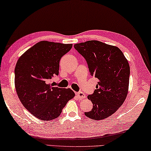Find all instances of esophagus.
<instances>
[{
    "label": "esophagus",
    "instance_id": "1",
    "mask_svg": "<svg viewBox=\"0 0 151 151\" xmlns=\"http://www.w3.org/2000/svg\"><path fill=\"white\" fill-rule=\"evenodd\" d=\"M76 94L78 96V97L79 98H81V99H83V98H86V96L84 93H83V92H76Z\"/></svg>",
    "mask_w": 151,
    "mask_h": 151
}]
</instances>
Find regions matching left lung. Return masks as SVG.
<instances>
[{
	"label": "left lung",
	"mask_w": 151,
	"mask_h": 151,
	"mask_svg": "<svg viewBox=\"0 0 151 151\" xmlns=\"http://www.w3.org/2000/svg\"><path fill=\"white\" fill-rule=\"evenodd\" d=\"M85 58L92 76L99 81L88 98L93 108L85 112L93 120L110 116L122 106L128 92L130 66L120 49L98 41H88L74 45Z\"/></svg>",
	"instance_id": "8db88e82"
}]
</instances>
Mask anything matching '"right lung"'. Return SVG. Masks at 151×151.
I'll list each match as a JSON object with an SVG mask.
<instances>
[{"instance_id":"obj_1","label":"right lung","mask_w":151,"mask_h":151,"mask_svg":"<svg viewBox=\"0 0 151 151\" xmlns=\"http://www.w3.org/2000/svg\"><path fill=\"white\" fill-rule=\"evenodd\" d=\"M72 44L42 41L29 49L17 61L14 84L24 107L41 120H52L61 114L75 96L70 88L52 87L48 81L58 76L59 61Z\"/></svg>"}]
</instances>
